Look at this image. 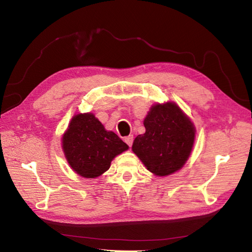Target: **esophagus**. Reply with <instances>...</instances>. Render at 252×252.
I'll return each instance as SVG.
<instances>
[{"mask_svg":"<svg viewBox=\"0 0 252 252\" xmlns=\"http://www.w3.org/2000/svg\"><path fill=\"white\" fill-rule=\"evenodd\" d=\"M125 142L127 144V145H129V146L131 147V146H132V144H133V135L126 136V137L125 138Z\"/></svg>","mask_w":252,"mask_h":252,"instance_id":"34e87169","label":"esophagus"}]
</instances>
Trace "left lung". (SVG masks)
Returning <instances> with one entry per match:
<instances>
[{
  "instance_id": "8db88e82",
  "label": "left lung",
  "mask_w": 252,
  "mask_h": 252,
  "mask_svg": "<svg viewBox=\"0 0 252 252\" xmlns=\"http://www.w3.org/2000/svg\"><path fill=\"white\" fill-rule=\"evenodd\" d=\"M145 133L135 137L132 151L148 171L158 176L172 174L189 159L195 126L173 101L152 106L144 119Z\"/></svg>"
}]
</instances>
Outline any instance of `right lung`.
<instances>
[{
  "label": "right lung",
  "mask_w": 252,
  "mask_h": 252,
  "mask_svg": "<svg viewBox=\"0 0 252 252\" xmlns=\"http://www.w3.org/2000/svg\"><path fill=\"white\" fill-rule=\"evenodd\" d=\"M62 143L72 170L87 179H95L106 172L112 159L129 148L91 112L72 117Z\"/></svg>",
  "instance_id": "add662e5"
}]
</instances>
